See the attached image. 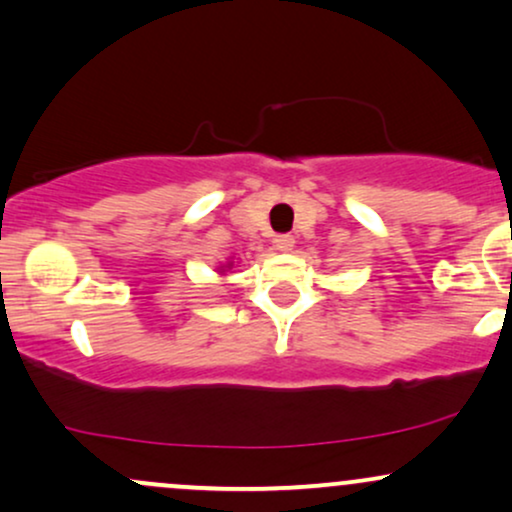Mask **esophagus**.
Listing matches in <instances>:
<instances>
[{
	"instance_id": "esophagus-1",
	"label": "esophagus",
	"mask_w": 512,
	"mask_h": 512,
	"mask_svg": "<svg viewBox=\"0 0 512 512\" xmlns=\"http://www.w3.org/2000/svg\"><path fill=\"white\" fill-rule=\"evenodd\" d=\"M274 245H276V250L291 252L293 245H295V238L291 236V233H279V236L274 238Z\"/></svg>"
}]
</instances>
